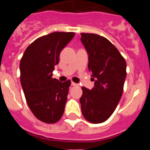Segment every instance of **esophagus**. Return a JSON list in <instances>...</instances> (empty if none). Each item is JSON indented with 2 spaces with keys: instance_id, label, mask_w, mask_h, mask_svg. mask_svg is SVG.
I'll return each instance as SVG.
<instances>
[{
  "instance_id": "1",
  "label": "esophagus",
  "mask_w": 150,
  "mask_h": 150,
  "mask_svg": "<svg viewBox=\"0 0 150 150\" xmlns=\"http://www.w3.org/2000/svg\"><path fill=\"white\" fill-rule=\"evenodd\" d=\"M71 86H79V84L74 83V82H72V83H71Z\"/></svg>"
}]
</instances>
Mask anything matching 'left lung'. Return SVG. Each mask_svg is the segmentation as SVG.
<instances>
[{
  "label": "left lung",
  "mask_w": 150,
  "mask_h": 150,
  "mask_svg": "<svg viewBox=\"0 0 150 150\" xmlns=\"http://www.w3.org/2000/svg\"><path fill=\"white\" fill-rule=\"evenodd\" d=\"M88 54V70L95 87H82L79 99L82 113L94 124L105 122L112 114L122 95L126 77V62L116 46L104 37L80 33Z\"/></svg>",
  "instance_id": "left-lung-1"
}]
</instances>
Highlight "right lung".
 Wrapping results in <instances>:
<instances>
[{
  "label": "right lung",
  "mask_w": 150,
  "mask_h": 150,
  "mask_svg": "<svg viewBox=\"0 0 150 150\" xmlns=\"http://www.w3.org/2000/svg\"><path fill=\"white\" fill-rule=\"evenodd\" d=\"M74 32H52L30 43L20 61V81L29 108L37 119L53 124L63 116L71 80L52 78L59 55Z\"/></svg>",
  "instance_id": "add662e5"
}]
</instances>
